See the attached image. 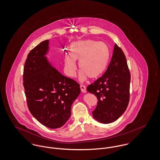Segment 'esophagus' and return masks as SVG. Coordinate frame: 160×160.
<instances>
[{
	"instance_id": "1",
	"label": "esophagus",
	"mask_w": 160,
	"mask_h": 160,
	"mask_svg": "<svg viewBox=\"0 0 160 160\" xmlns=\"http://www.w3.org/2000/svg\"><path fill=\"white\" fill-rule=\"evenodd\" d=\"M80 87L82 92H84V93H85V92H87V89H86V87H85V85H80Z\"/></svg>"
}]
</instances>
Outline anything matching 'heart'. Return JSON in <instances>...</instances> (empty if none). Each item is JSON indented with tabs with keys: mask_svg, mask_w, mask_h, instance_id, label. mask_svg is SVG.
<instances>
[{
	"mask_svg": "<svg viewBox=\"0 0 160 160\" xmlns=\"http://www.w3.org/2000/svg\"><path fill=\"white\" fill-rule=\"evenodd\" d=\"M69 54V57H66L64 60L65 72L69 76L74 77L77 71L75 61H78L81 80H84L87 75L94 78L101 75L106 69L110 57L108 48L105 43L91 40L73 43Z\"/></svg>",
	"mask_w": 160,
	"mask_h": 160,
	"instance_id": "obj_1",
	"label": "heart"
}]
</instances>
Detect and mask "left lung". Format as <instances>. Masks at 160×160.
Instances as JSON below:
<instances>
[{
  "label": "left lung",
  "mask_w": 160,
  "mask_h": 160,
  "mask_svg": "<svg viewBox=\"0 0 160 160\" xmlns=\"http://www.w3.org/2000/svg\"><path fill=\"white\" fill-rule=\"evenodd\" d=\"M131 75L123 50L115 45L112 58L104 75L87 87L98 98L93 117L102 123L117 120L129 101Z\"/></svg>",
  "instance_id": "1"
}]
</instances>
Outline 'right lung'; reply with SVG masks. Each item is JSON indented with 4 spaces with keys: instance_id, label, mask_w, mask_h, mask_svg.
Returning a JSON list of instances; mask_svg holds the SVG:
<instances>
[{
    "instance_id": "right-lung-1",
    "label": "right lung",
    "mask_w": 160,
    "mask_h": 160,
    "mask_svg": "<svg viewBox=\"0 0 160 160\" xmlns=\"http://www.w3.org/2000/svg\"><path fill=\"white\" fill-rule=\"evenodd\" d=\"M49 40L42 42L28 55L23 86L28 108L41 124L56 129L65 124L71 106L80 93V85L62 75L45 56Z\"/></svg>"
}]
</instances>
